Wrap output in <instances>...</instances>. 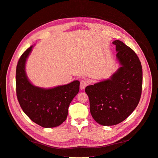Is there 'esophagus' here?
Instances as JSON below:
<instances>
[{
    "mask_svg": "<svg viewBox=\"0 0 158 158\" xmlns=\"http://www.w3.org/2000/svg\"><path fill=\"white\" fill-rule=\"evenodd\" d=\"M88 84H89V81L88 80L84 79L82 80H81L80 81V89H82V90L84 89L86 87Z\"/></svg>",
    "mask_w": 158,
    "mask_h": 158,
    "instance_id": "1",
    "label": "esophagus"
}]
</instances>
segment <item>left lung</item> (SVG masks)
I'll use <instances>...</instances> for the list:
<instances>
[{"label": "left lung", "mask_w": 158, "mask_h": 158, "mask_svg": "<svg viewBox=\"0 0 158 158\" xmlns=\"http://www.w3.org/2000/svg\"><path fill=\"white\" fill-rule=\"evenodd\" d=\"M117 59L121 66L109 79L85 89L90 113L103 126L115 125L130 115L140 99L142 69L136 52L123 42L115 40Z\"/></svg>", "instance_id": "8db88e82"}]
</instances>
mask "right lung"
Masks as SVG:
<instances>
[{
  "label": "right lung",
  "instance_id": "add662e5",
  "mask_svg": "<svg viewBox=\"0 0 158 158\" xmlns=\"http://www.w3.org/2000/svg\"><path fill=\"white\" fill-rule=\"evenodd\" d=\"M32 47L26 49L18 62L17 98L23 111L33 122L44 128L56 127L66 119L69 105L79 92L80 82L75 80L51 89L41 88L31 84L26 74L25 64Z\"/></svg>",
  "mask_w": 158,
  "mask_h": 158
}]
</instances>
